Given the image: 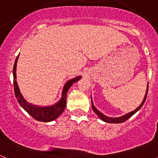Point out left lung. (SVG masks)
Listing matches in <instances>:
<instances>
[{"instance_id": "obj_1", "label": "left lung", "mask_w": 158, "mask_h": 158, "mask_svg": "<svg viewBox=\"0 0 158 158\" xmlns=\"http://www.w3.org/2000/svg\"><path fill=\"white\" fill-rule=\"evenodd\" d=\"M148 86H149V85H147V89H146V94H145V97H144V99H143V100H142V104H141L139 106V107H137V108L135 110H134V111H131V112H129V113H127V114H125V115H122V116H119V117H108V116H107V115H104V114L100 112V111H99L98 109H96V107H95L94 104H93V99H92V96H91L92 107H93V111H94V112L96 113V115H98L99 118H100V119H101V120L104 121V122H106V123H121L125 122V121H126L127 119H128V118H131V117L132 116V115H133L134 114H135V113H136L137 111H139V110L140 109L141 107H142V105L144 104L145 101H146V96H147Z\"/></svg>"}]
</instances>
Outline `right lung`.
Wrapping results in <instances>:
<instances>
[{
    "label": "right lung",
    "mask_w": 158,
    "mask_h": 158,
    "mask_svg": "<svg viewBox=\"0 0 158 158\" xmlns=\"http://www.w3.org/2000/svg\"><path fill=\"white\" fill-rule=\"evenodd\" d=\"M18 58H19V55L16 57L13 66V85L15 96H16L19 104L31 116L33 117L36 120L41 121V122H51V121L56 119L65 110V105H66V95L68 93V90L73 85V84L80 80L81 77H76L69 80L65 84L63 89H62V97L59 100V101H58L54 104L51 106L35 105V104H30L25 100L20 93V91H19V86H18L17 81H16V64H17Z\"/></svg>",
    "instance_id": "obj_1"
}]
</instances>
